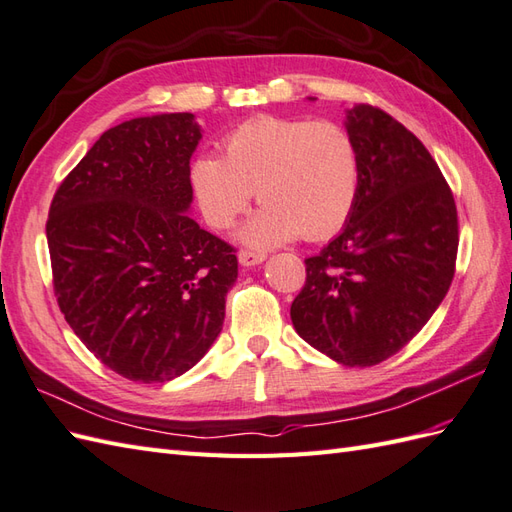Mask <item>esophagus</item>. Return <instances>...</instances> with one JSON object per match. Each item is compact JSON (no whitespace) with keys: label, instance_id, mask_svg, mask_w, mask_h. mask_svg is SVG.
Returning a JSON list of instances; mask_svg holds the SVG:
<instances>
[{"label":"esophagus","instance_id":"1","mask_svg":"<svg viewBox=\"0 0 512 512\" xmlns=\"http://www.w3.org/2000/svg\"><path fill=\"white\" fill-rule=\"evenodd\" d=\"M267 258L265 252H254V249H241L239 252V263L243 267H256Z\"/></svg>","mask_w":512,"mask_h":512}]
</instances>
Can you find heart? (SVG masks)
Listing matches in <instances>:
<instances>
[{
  "mask_svg": "<svg viewBox=\"0 0 512 512\" xmlns=\"http://www.w3.org/2000/svg\"><path fill=\"white\" fill-rule=\"evenodd\" d=\"M221 149L223 156L202 154L191 165L197 204L213 228H230L254 191L265 208L241 230L254 247L293 236L317 241L350 217L360 156L341 123L260 115L223 136Z\"/></svg>",
  "mask_w": 512,
  "mask_h": 512,
  "instance_id": "heart-1",
  "label": "heart"
}]
</instances>
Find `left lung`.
<instances>
[{"instance_id":"left-lung-1","label":"left lung","mask_w":512,"mask_h":512,"mask_svg":"<svg viewBox=\"0 0 512 512\" xmlns=\"http://www.w3.org/2000/svg\"><path fill=\"white\" fill-rule=\"evenodd\" d=\"M360 156L343 232L306 258L291 321L315 350L373 367L413 341L450 289L458 213L450 184L417 136L378 106L347 115Z\"/></svg>"}]
</instances>
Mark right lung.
<instances>
[{
  "mask_svg": "<svg viewBox=\"0 0 512 512\" xmlns=\"http://www.w3.org/2000/svg\"><path fill=\"white\" fill-rule=\"evenodd\" d=\"M191 112L106 130L54 193L47 247L54 295L97 360L132 382L189 371L221 332L236 249L186 215Z\"/></svg>",
  "mask_w": 512,
  "mask_h": 512,
  "instance_id": "add662e5",
  "label": "right lung"
}]
</instances>
